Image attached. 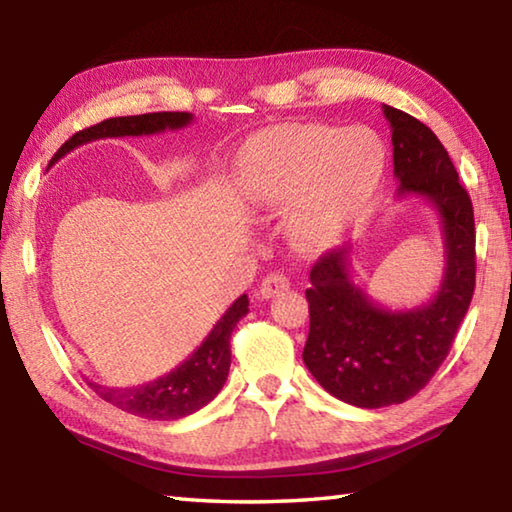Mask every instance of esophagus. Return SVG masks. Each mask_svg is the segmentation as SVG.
Wrapping results in <instances>:
<instances>
[{
	"label": "esophagus",
	"mask_w": 512,
	"mask_h": 512,
	"mask_svg": "<svg viewBox=\"0 0 512 512\" xmlns=\"http://www.w3.org/2000/svg\"><path fill=\"white\" fill-rule=\"evenodd\" d=\"M287 289H289V277L282 275V273H271V275L264 277L262 284H259V296L268 300V298L280 296V293L287 291Z\"/></svg>",
	"instance_id": "1"
}]
</instances>
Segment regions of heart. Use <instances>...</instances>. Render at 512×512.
Masks as SVG:
<instances>
[{
  "instance_id": "obj_1",
  "label": "heart",
  "mask_w": 512,
  "mask_h": 512,
  "mask_svg": "<svg viewBox=\"0 0 512 512\" xmlns=\"http://www.w3.org/2000/svg\"><path fill=\"white\" fill-rule=\"evenodd\" d=\"M384 169V142L368 128L282 124L250 140L237 183L262 210L291 203L284 221L291 246L314 253L334 244L366 210Z\"/></svg>"
}]
</instances>
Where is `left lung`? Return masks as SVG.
Returning <instances> with one entry per match:
<instances>
[{"instance_id":"8db88e82","label":"left lung","mask_w":512,"mask_h":512,"mask_svg":"<svg viewBox=\"0 0 512 512\" xmlns=\"http://www.w3.org/2000/svg\"><path fill=\"white\" fill-rule=\"evenodd\" d=\"M391 124L397 201L418 196L438 212L445 268L431 300L388 309L352 280V246L334 248L309 273V336L302 361L329 395L359 409L402 404L427 386L452 348L474 293V210L436 135L384 106Z\"/></svg>"}]
</instances>
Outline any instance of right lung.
<instances>
[{
  "label": "right lung",
  "mask_w": 512,
  "mask_h": 512,
  "mask_svg": "<svg viewBox=\"0 0 512 512\" xmlns=\"http://www.w3.org/2000/svg\"><path fill=\"white\" fill-rule=\"evenodd\" d=\"M194 121L192 112H149L135 117H112L97 126L85 128L60 146L49 167L76 146L106 137H140L178 131ZM248 314V296H239L228 311L216 320L205 341L189 357L167 375L142 386L115 388L88 381V386L101 400L117 409L146 420H180L210 404L228 379L230 370V336L241 318Z\"/></svg>",
  "instance_id": "right-lung-1"
}]
</instances>
